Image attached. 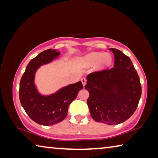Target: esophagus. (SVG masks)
<instances>
[{
	"instance_id": "1",
	"label": "esophagus",
	"mask_w": 158,
	"mask_h": 158,
	"mask_svg": "<svg viewBox=\"0 0 158 158\" xmlns=\"http://www.w3.org/2000/svg\"><path fill=\"white\" fill-rule=\"evenodd\" d=\"M81 82H82L83 85H84V86H85V84H86V79H85V78H82V79H81Z\"/></svg>"
}]
</instances>
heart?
I'll return each instance as SVG.
<instances>
[{
  "mask_svg": "<svg viewBox=\"0 0 158 158\" xmlns=\"http://www.w3.org/2000/svg\"><path fill=\"white\" fill-rule=\"evenodd\" d=\"M112 60L113 58L111 55L109 53L91 52L79 58L77 62L82 68H89L95 65L96 70L102 71L111 65Z\"/></svg>",
  "mask_w": 158,
  "mask_h": 158,
  "instance_id": "1",
  "label": "heart"
}]
</instances>
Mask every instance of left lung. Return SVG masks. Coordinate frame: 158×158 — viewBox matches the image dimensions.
I'll list each match as a JSON object with an SVG mask.
<instances>
[{
	"label": "left lung",
	"mask_w": 158,
	"mask_h": 158,
	"mask_svg": "<svg viewBox=\"0 0 158 158\" xmlns=\"http://www.w3.org/2000/svg\"><path fill=\"white\" fill-rule=\"evenodd\" d=\"M114 68L89 74L85 89L89 92L87 105L91 117L109 125L123 123L132 116L141 95L139 77L130 58L111 48Z\"/></svg>",
	"instance_id": "1"
}]
</instances>
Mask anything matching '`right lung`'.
Listing matches in <instances>:
<instances>
[{"label": "right lung", "mask_w": 158, "mask_h": 158, "mask_svg": "<svg viewBox=\"0 0 158 158\" xmlns=\"http://www.w3.org/2000/svg\"><path fill=\"white\" fill-rule=\"evenodd\" d=\"M59 50H45L32 59L26 67L19 85V100L28 116L37 123L53 125L63 121L67 116L69 104L83 89L81 81L60 88L49 95L41 94L35 84L36 72L41 66L59 58Z\"/></svg>", "instance_id": "add662e5"}]
</instances>
